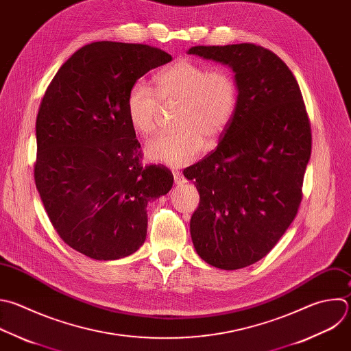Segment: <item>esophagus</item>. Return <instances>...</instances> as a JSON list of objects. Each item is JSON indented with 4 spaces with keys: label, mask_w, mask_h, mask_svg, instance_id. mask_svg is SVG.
Here are the masks:
<instances>
[{
    "label": "esophagus",
    "mask_w": 351,
    "mask_h": 351,
    "mask_svg": "<svg viewBox=\"0 0 351 351\" xmlns=\"http://www.w3.org/2000/svg\"><path fill=\"white\" fill-rule=\"evenodd\" d=\"M173 180H175L176 184H183V183H186L184 176H183L182 172H179V171H173Z\"/></svg>",
    "instance_id": "esophagus-1"
}]
</instances>
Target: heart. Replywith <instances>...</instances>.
<instances>
[{
  "mask_svg": "<svg viewBox=\"0 0 351 351\" xmlns=\"http://www.w3.org/2000/svg\"><path fill=\"white\" fill-rule=\"evenodd\" d=\"M156 90L135 82L127 95L125 108L131 127L149 136L157 130L164 107H176L175 132L160 135L147 145L152 160L169 167H183L194 161L204 149L216 145L231 124L239 103V88L226 69H212L193 60L180 59L161 70Z\"/></svg>",
  "mask_w": 351,
  "mask_h": 351,
  "instance_id": "heart-1",
  "label": "heart"
}]
</instances>
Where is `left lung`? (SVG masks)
I'll return each instance as SVG.
<instances>
[{
    "instance_id": "8db88e82",
    "label": "left lung",
    "mask_w": 351,
    "mask_h": 351,
    "mask_svg": "<svg viewBox=\"0 0 351 351\" xmlns=\"http://www.w3.org/2000/svg\"><path fill=\"white\" fill-rule=\"evenodd\" d=\"M190 55L234 71L239 103L215 152L183 171L199 193L190 234L199 258L237 270L265 258L293 221L311 154L296 78L255 44L193 47Z\"/></svg>"
}]
</instances>
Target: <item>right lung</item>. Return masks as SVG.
Masks as SVG:
<instances>
[{"label":"right lung","instance_id":"right-lung-1","mask_svg":"<svg viewBox=\"0 0 351 351\" xmlns=\"http://www.w3.org/2000/svg\"><path fill=\"white\" fill-rule=\"evenodd\" d=\"M172 60L145 44L97 41L59 69L40 104L34 180L59 237L96 261L136 252L147 202L167 194L172 172L141 164L125 100L147 71Z\"/></svg>","mask_w":351,"mask_h":351}]
</instances>
